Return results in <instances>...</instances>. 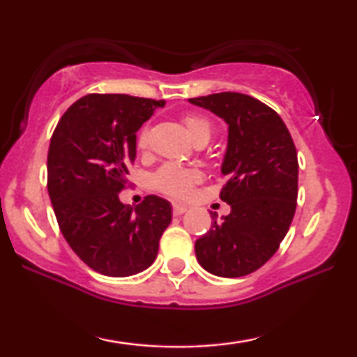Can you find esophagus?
Wrapping results in <instances>:
<instances>
[{
	"label": "esophagus",
	"mask_w": 357,
	"mask_h": 357,
	"mask_svg": "<svg viewBox=\"0 0 357 357\" xmlns=\"http://www.w3.org/2000/svg\"><path fill=\"white\" fill-rule=\"evenodd\" d=\"M172 209H174L175 216H180V214H183L185 211H187L188 206H187V204H182V203H174Z\"/></svg>",
	"instance_id": "obj_1"
}]
</instances>
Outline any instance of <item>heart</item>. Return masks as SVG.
<instances>
[{"label": "heart", "mask_w": 357, "mask_h": 357, "mask_svg": "<svg viewBox=\"0 0 357 357\" xmlns=\"http://www.w3.org/2000/svg\"><path fill=\"white\" fill-rule=\"evenodd\" d=\"M183 126L193 141L199 138V136H206L209 139L213 131L211 123H209L204 116L193 114L183 116ZM146 144H148V130H143L138 135V148L143 149L146 148ZM198 178L199 175L198 172H195V170L178 167V165L174 164H167L155 174L154 185L160 190V192L172 195V197H183V195H187L188 190L192 188V185L198 182Z\"/></svg>", "instance_id": "heart-1"}]
</instances>
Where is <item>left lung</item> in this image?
I'll list each match as a JSON object with an SVG mask.
<instances>
[{
  "label": "left lung",
  "instance_id": "1",
  "mask_svg": "<svg viewBox=\"0 0 357 357\" xmlns=\"http://www.w3.org/2000/svg\"><path fill=\"white\" fill-rule=\"evenodd\" d=\"M227 125L221 199L231 213L195 242L198 263L211 275L241 278L275 255L296 213L297 151L284 121L255 97L219 92L188 99Z\"/></svg>",
  "mask_w": 357,
  "mask_h": 357
}]
</instances>
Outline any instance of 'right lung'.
Masks as SVG:
<instances>
[{"instance_id": "add662e5", "label": "right lung", "mask_w": 357, "mask_h": 357, "mask_svg": "<svg viewBox=\"0 0 357 357\" xmlns=\"http://www.w3.org/2000/svg\"><path fill=\"white\" fill-rule=\"evenodd\" d=\"M164 100L89 94L65 112L48 149V195L63 237L92 270L125 278L153 265L172 204L149 195L138 206L120 202L136 131Z\"/></svg>"}]
</instances>
